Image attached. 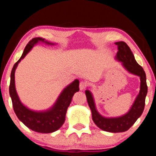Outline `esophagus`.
Segmentation results:
<instances>
[{
	"instance_id": "34e87169",
	"label": "esophagus",
	"mask_w": 156,
	"mask_h": 156,
	"mask_svg": "<svg viewBox=\"0 0 156 156\" xmlns=\"http://www.w3.org/2000/svg\"><path fill=\"white\" fill-rule=\"evenodd\" d=\"M87 86V83H85L84 82H81L80 84V90H83V89H85V87Z\"/></svg>"
}]
</instances>
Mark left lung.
Returning <instances> with one entry per match:
<instances>
[{"label": "left lung", "mask_w": 156, "mask_h": 156, "mask_svg": "<svg viewBox=\"0 0 156 156\" xmlns=\"http://www.w3.org/2000/svg\"><path fill=\"white\" fill-rule=\"evenodd\" d=\"M118 52L116 59L122 63L123 67L129 73L135 74L140 77V91L136 97L131 108L126 114L119 117L107 118L101 116L96 108L93 95L89 90L85 91L89 106L91 111L92 120L99 129L111 133H119L129 130L134 124L136 120L141 116L145 107V100L148 92L146 84V75L144 69L136 61L133 52L124 42H117Z\"/></svg>", "instance_id": "8db88e82"}]
</instances>
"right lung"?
Returning <instances> with one entry per match:
<instances>
[{
	"label": "right lung",
	"mask_w": 156,
	"mask_h": 156,
	"mask_svg": "<svg viewBox=\"0 0 156 156\" xmlns=\"http://www.w3.org/2000/svg\"><path fill=\"white\" fill-rule=\"evenodd\" d=\"M42 42L50 45H54L42 37H35L32 39L25 47L22 56L18 61L15 64L10 74V82L9 87V93L12 99V107L19 120L24 123L27 128L38 133H49L56 131L65 121L66 113L69 107L72 99L74 94L79 91L80 82L78 80L73 81L63 89L57 98V101L52 107L45 111L31 110L23 104L17 94L16 85H15V72L18 64L35 44Z\"/></svg>",
	"instance_id": "1"
}]
</instances>
